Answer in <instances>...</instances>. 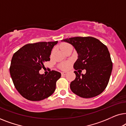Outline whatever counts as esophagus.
Instances as JSON below:
<instances>
[{"label": "esophagus", "instance_id": "1", "mask_svg": "<svg viewBox=\"0 0 126 126\" xmlns=\"http://www.w3.org/2000/svg\"><path fill=\"white\" fill-rule=\"evenodd\" d=\"M67 73H68V72H61L62 75H66Z\"/></svg>", "mask_w": 126, "mask_h": 126}]
</instances>
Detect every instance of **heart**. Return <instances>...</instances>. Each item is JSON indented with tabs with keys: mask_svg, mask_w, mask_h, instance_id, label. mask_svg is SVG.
Listing matches in <instances>:
<instances>
[{
	"mask_svg": "<svg viewBox=\"0 0 126 126\" xmlns=\"http://www.w3.org/2000/svg\"><path fill=\"white\" fill-rule=\"evenodd\" d=\"M70 46H71V45H70L69 44H63L61 45V47L62 50L63 51L65 49H66L67 48L69 47ZM69 65V63H62L60 65V67H61V68L62 69L66 70L68 68Z\"/></svg>",
	"mask_w": 126,
	"mask_h": 126,
	"instance_id": "1",
	"label": "heart"
}]
</instances>
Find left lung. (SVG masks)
I'll return each instance as SVG.
<instances>
[{"label": "left lung", "mask_w": 126, "mask_h": 126, "mask_svg": "<svg viewBox=\"0 0 126 126\" xmlns=\"http://www.w3.org/2000/svg\"><path fill=\"white\" fill-rule=\"evenodd\" d=\"M61 41L73 45L78 54L74 69L86 70L85 75L74 72L76 79L70 84L71 91L83 98L94 97L101 94L108 85L112 70L107 47L92 37H72Z\"/></svg>", "instance_id": "8db88e82"}]
</instances>
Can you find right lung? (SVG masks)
<instances>
[{
	"instance_id": "right-lung-1",
	"label": "right lung",
	"mask_w": 126,
	"mask_h": 126,
	"mask_svg": "<svg viewBox=\"0 0 126 126\" xmlns=\"http://www.w3.org/2000/svg\"><path fill=\"white\" fill-rule=\"evenodd\" d=\"M58 43L40 42L23 46L14 54L10 73L18 92L29 100L40 101L51 96L56 89V81L61 74L56 70L47 75L39 71L49 61L53 47Z\"/></svg>"
}]
</instances>
